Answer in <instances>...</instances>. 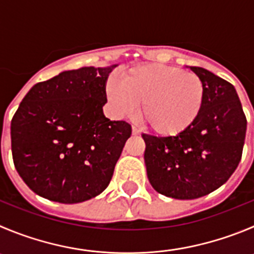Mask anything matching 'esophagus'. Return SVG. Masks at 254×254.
<instances>
[{
    "instance_id": "34e87169",
    "label": "esophagus",
    "mask_w": 254,
    "mask_h": 254,
    "mask_svg": "<svg viewBox=\"0 0 254 254\" xmlns=\"http://www.w3.org/2000/svg\"><path fill=\"white\" fill-rule=\"evenodd\" d=\"M131 130H132V134H134V135H138V134H139V132H140V130H139V129H138V127H135V125H132Z\"/></svg>"
}]
</instances>
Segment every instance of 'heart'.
Returning a JSON list of instances; mask_svg holds the SVG:
<instances>
[{"mask_svg":"<svg viewBox=\"0 0 254 254\" xmlns=\"http://www.w3.org/2000/svg\"><path fill=\"white\" fill-rule=\"evenodd\" d=\"M203 84L195 73L165 65L134 67L123 84L109 80L106 95L115 111L131 115L141 103L140 119L159 135H173L188 127L200 111Z\"/></svg>","mask_w":254,"mask_h":254,"instance_id":"b5f03b06","label":"heart"}]
</instances>
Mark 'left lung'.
Masks as SVG:
<instances>
[{
	"label": "left lung",
	"instance_id": "obj_1",
	"mask_svg": "<svg viewBox=\"0 0 254 254\" xmlns=\"http://www.w3.org/2000/svg\"><path fill=\"white\" fill-rule=\"evenodd\" d=\"M204 89L200 111L175 136L143 134L146 173L153 188L175 199H195L223 186L238 167L247 119L231 82L198 66Z\"/></svg>",
	"mask_w": 254,
	"mask_h": 254
}]
</instances>
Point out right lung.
Here are the masks:
<instances>
[{
  "mask_svg": "<svg viewBox=\"0 0 254 254\" xmlns=\"http://www.w3.org/2000/svg\"><path fill=\"white\" fill-rule=\"evenodd\" d=\"M113 67H80L32 86L11 122L16 170L54 202L89 200L106 189L131 125L105 118Z\"/></svg>",
  "mask_w": 254,
  "mask_h": 254,
  "instance_id": "obj_1",
  "label": "right lung"
}]
</instances>
